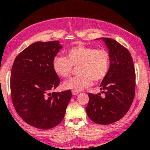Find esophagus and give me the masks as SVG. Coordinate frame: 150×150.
<instances>
[{
    "label": "esophagus",
    "mask_w": 150,
    "mask_h": 150,
    "mask_svg": "<svg viewBox=\"0 0 150 150\" xmlns=\"http://www.w3.org/2000/svg\"><path fill=\"white\" fill-rule=\"evenodd\" d=\"M72 94L74 95H78V94H79V91H72Z\"/></svg>",
    "instance_id": "obj_1"
}]
</instances>
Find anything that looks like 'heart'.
Listing matches in <instances>:
<instances>
[{
    "instance_id": "heart-1",
    "label": "heart",
    "mask_w": 150,
    "mask_h": 150,
    "mask_svg": "<svg viewBox=\"0 0 150 150\" xmlns=\"http://www.w3.org/2000/svg\"><path fill=\"white\" fill-rule=\"evenodd\" d=\"M73 65L79 66V76L64 82L65 89L81 91L92 84V80L99 82L109 72L110 55L107 50L85 45H77L67 51V58L57 55L52 60V69L59 76L71 75Z\"/></svg>"
}]
</instances>
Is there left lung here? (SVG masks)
I'll return each mask as SVG.
<instances>
[{"instance_id": "left-lung-1", "label": "left lung", "mask_w": 150, "mask_h": 150, "mask_svg": "<svg viewBox=\"0 0 150 150\" xmlns=\"http://www.w3.org/2000/svg\"><path fill=\"white\" fill-rule=\"evenodd\" d=\"M103 40L110 55V67L100 85L101 94L88 93L86 107L90 120L97 124L110 125L120 120L129 110L135 92V71L129 51L117 41ZM98 40V39H96Z\"/></svg>"}]
</instances>
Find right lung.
<instances>
[{
    "mask_svg": "<svg viewBox=\"0 0 150 150\" xmlns=\"http://www.w3.org/2000/svg\"><path fill=\"white\" fill-rule=\"evenodd\" d=\"M62 48L57 40L36 42L17 55L12 67L13 106L24 121L40 129L54 128L62 121L72 96L71 90L50 93L60 83L52 60Z\"/></svg>",
    "mask_w": 150,
    "mask_h": 150,
    "instance_id": "1",
    "label": "right lung"
}]
</instances>
